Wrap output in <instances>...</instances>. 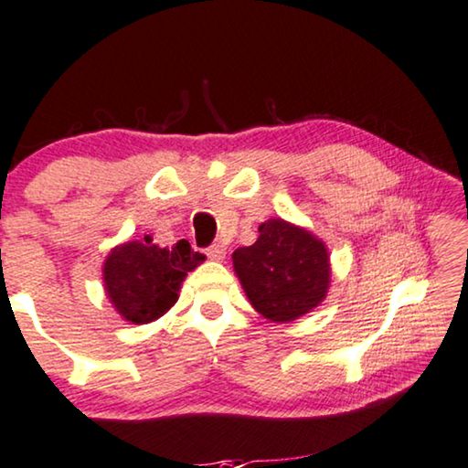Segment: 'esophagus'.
<instances>
[{"label":"esophagus","mask_w":468,"mask_h":468,"mask_svg":"<svg viewBox=\"0 0 468 468\" xmlns=\"http://www.w3.org/2000/svg\"><path fill=\"white\" fill-rule=\"evenodd\" d=\"M207 259L209 261H222L227 256V248L222 243H214V246L207 248Z\"/></svg>","instance_id":"1"}]
</instances>
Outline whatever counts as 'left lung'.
Masks as SVG:
<instances>
[{
	"label": "left lung",
	"instance_id": "obj_1",
	"mask_svg": "<svg viewBox=\"0 0 468 468\" xmlns=\"http://www.w3.org/2000/svg\"><path fill=\"white\" fill-rule=\"evenodd\" d=\"M259 239L233 252V267L250 303L273 322H291L326 297L328 254L305 229L280 218L259 227Z\"/></svg>",
	"mask_w": 468,
	"mask_h": 468
}]
</instances>
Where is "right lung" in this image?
<instances>
[{
    "label": "right lung",
    "instance_id": "right-lung-1",
    "mask_svg": "<svg viewBox=\"0 0 468 468\" xmlns=\"http://www.w3.org/2000/svg\"><path fill=\"white\" fill-rule=\"evenodd\" d=\"M203 261L206 256L193 252L186 239L171 248H159L150 237L122 243L105 259V291L124 320L146 324L174 305L182 280Z\"/></svg>",
    "mask_w": 468,
    "mask_h": 468
}]
</instances>
